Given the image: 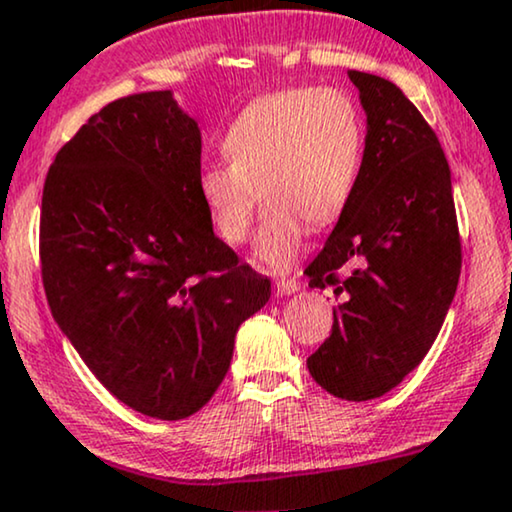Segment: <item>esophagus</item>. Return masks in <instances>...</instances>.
I'll use <instances>...</instances> for the list:
<instances>
[{
  "instance_id": "obj_1",
  "label": "esophagus",
  "mask_w": 512,
  "mask_h": 512,
  "mask_svg": "<svg viewBox=\"0 0 512 512\" xmlns=\"http://www.w3.org/2000/svg\"><path fill=\"white\" fill-rule=\"evenodd\" d=\"M274 288H276V295H290V293H295L300 286H297L295 278H276Z\"/></svg>"
}]
</instances>
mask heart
<instances>
[{
  "label": "heart",
  "mask_w": 512,
  "mask_h": 512,
  "mask_svg": "<svg viewBox=\"0 0 512 512\" xmlns=\"http://www.w3.org/2000/svg\"><path fill=\"white\" fill-rule=\"evenodd\" d=\"M366 146L359 106L342 89H283L255 99L222 139L226 163L203 167L198 191L217 236L248 241L264 205L257 257L288 269L307 226L326 229L352 203Z\"/></svg>",
  "instance_id": "heart-1"
}]
</instances>
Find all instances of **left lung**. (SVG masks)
Segmentation results:
<instances>
[{"label": "left lung", "instance_id": "left-lung-1", "mask_svg": "<svg viewBox=\"0 0 512 512\" xmlns=\"http://www.w3.org/2000/svg\"><path fill=\"white\" fill-rule=\"evenodd\" d=\"M366 111L352 203L304 274L333 288V328L307 359L333 397L368 401L430 352L461 276L451 170L439 139L397 84L349 70Z\"/></svg>", "mask_w": 512, "mask_h": 512}]
</instances>
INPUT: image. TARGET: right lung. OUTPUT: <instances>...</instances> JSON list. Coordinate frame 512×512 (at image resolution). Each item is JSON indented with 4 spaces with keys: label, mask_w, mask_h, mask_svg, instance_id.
<instances>
[{
    "label": "right lung",
    "mask_w": 512,
    "mask_h": 512,
    "mask_svg": "<svg viewBox=\"0 0 512 512\" xmlns=\"http://www.w3.org/2000/svg\"><path fill=\"white\" fill-rule=\"evenodd\" d=\"M198 177V122L170 92H139L77 129L42 191L51 316L115 399L160 420L208 404L238 326L271 297L215 236Z\"/></svg>",
    "instance_id": "obj_1"
}]
</instances>
